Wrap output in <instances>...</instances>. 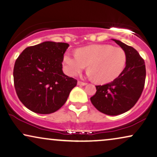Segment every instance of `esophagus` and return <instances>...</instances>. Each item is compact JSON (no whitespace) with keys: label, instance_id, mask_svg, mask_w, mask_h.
Listing matches in <instances>:
<instances>
[{"label":"esophagus","instance_id":"esophagus-1","mask_svg":"<svg viewBox=\"0 0 157 157\" xmlns=\"http://www.w3.org/2000/svg\"><path fill=\"white\" fill-rule=\"evenodd\" d=\"M77 85H80V86H84V85H86V83L82 82V81H78V82H77Z\"/></svg>","mask_w":157,"mask_h":157}]
</instances>
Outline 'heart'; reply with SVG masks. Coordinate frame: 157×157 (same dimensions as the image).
Here are the masks:
<instances>
[{
  "label": "heart",
  "instance_id": "1",
  "mask_svg": "<svg viewBox=\"0 0 157 157\" xmlns=\"http://www.w3.org/2000/svg\"><path fill=\"white\" fill-rule=\"evenodd\" d=\"M127 55L120 47L111 45H91L77 50L76 54L67 52L63 56V65L69 76H75L87 65L88 75L100 83H107L119 77L125 67Z\"/></svg>",
  "mask_w": 157,
  "mask_h": 157
}]
</instances>
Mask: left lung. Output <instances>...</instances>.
Segmentation results:
<instances>
[{
  "instance_id": "8db88e82",
  "label": "left lung",
  "mask_w": 157,
  "mask_h": 157,
  "mask_svg": "<svg viewBox=\"0 0 157 157\" xmlns=\"http://www.w3.org/2000/svg\"><path fill=\"white\" fill-rule=\"evenodd\" d=\"M124 49L126 66L114 80L104 85H96V93L90 101L99 112L107 115H118L128 112L141 96L146 80V66L136 49L113 39Z\"/></svg>"
}]
</instances>
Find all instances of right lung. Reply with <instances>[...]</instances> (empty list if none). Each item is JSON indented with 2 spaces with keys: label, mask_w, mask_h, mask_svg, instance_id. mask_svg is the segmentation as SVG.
Masks as SVG:
<instances>
[{
  "label": "right lung",
  "mask_w": 157,
  "mask_h": 157,
  "mask_svg": "<svg viewBox=\"0 0 157 157\" xmlns=\"http://www.w3.org/2000/svg\"><path fill=\"white\" fill-rule=\"evenodd\" d=\"M69 45L45 41L27 47L16 60L13 82L21 102L32 112L47 114L67 101L77 81L64 75L63 56Z\"/></svg>",
  "instance_id": "right-lung-1"
}]
</instances>
